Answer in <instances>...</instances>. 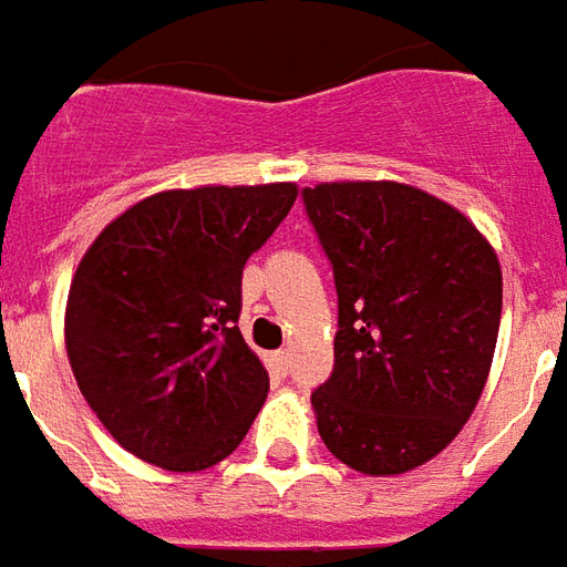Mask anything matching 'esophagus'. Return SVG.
Listing matches in <instances>:
<instances>
[{
  "label": "esophagus",
  "instance_id": "34e87169",
  "mask_svg": "<svg viewBox=\"0 0 567 567\" xmlns=\"http://www.w3.org/2000/svg\"><path fill=\"white\" fill-rule=\"evenodd\" d=\"M288 361H291V355H288L285 349H279V352H272L270 355V364L276 373H288Z\"/></svg>",
  "mask_w": 567,
  "mask_h": 567
}]
</instances>
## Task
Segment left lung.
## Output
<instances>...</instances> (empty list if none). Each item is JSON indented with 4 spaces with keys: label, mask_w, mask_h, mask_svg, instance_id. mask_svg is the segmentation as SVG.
Listing matches in <instances>:
<instances>
[{
    "label": "left lung",
    "mask_w": 567,
    "mask_h": 567,
    "mask_svg": "<svg viewBox=\"0 0 567 567\" xmlns=\"http://www.w3.org/2000/svg\"><path fill=\"white\" fill-rule=\"evenodd\" d=\"M303 203L340 297L333 373L312 392L321 440L358 474L416 471L486 389L498 255L464 212L404 182H321Z\"/></svg>",
    "instance_id": "1"
}]
</instances>
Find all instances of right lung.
Here are the masks:
<instances>
[{"mask_svg": "<svg viewBox=\"0 0 567 567\" xmlns=\"http://www.w3.org/2000/svg\"><path fill=\"white\" fill-rule=\"evenodd\" d=\"M295 182L173 187L103 227L66 297L84 401L136 458L197 474L243 443L270 377L236 328L243 267L282 224Z\"/></svg>", "mask_w": 567, "mask_h": 567, "instance_id": "1", "label": "right lung"}]
</instances>
